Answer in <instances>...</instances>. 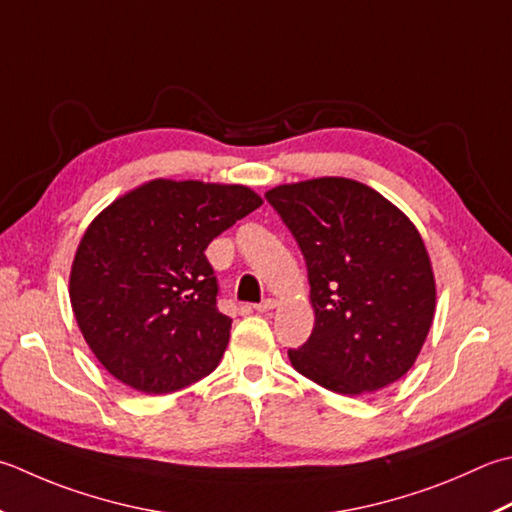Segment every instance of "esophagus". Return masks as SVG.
<instances>
[{
    "instance_id": "1",
    "label": "esophagus",
    "mask_w": 512,
    "mask_h": 512,
    "mask_svg": "<svg viewBox=\"0 0 512 512\" xmlns=\"http://www.w3.org/2000/svg\"><path fill=\"white\" fill-rule=\"evenodd\" d=\"M273 308H275V299H264V302L255 304L257 313H268V310H273Z\"/></svg>"
}]
</instances>
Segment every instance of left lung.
<instances>
[{
    "label": "left lung",
    "instance_id": "8db88e82",
    "mask_svg": "<svg viewBox=\"0 0 512 512\" xmlns=\"http://www.w3.org/2000/svg\"><path fill=\"white\" fill-rule=\"evenodd\" d=\"M308 268L315 326L290 364L339 395L404 377L435 317V277L415 224L377 190L346 177L266 193Z\"/></svg>",
    "mask_w": 512,
    "mask_h": 512
}]
</instances>
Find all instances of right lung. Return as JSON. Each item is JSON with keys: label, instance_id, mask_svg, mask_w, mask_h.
I'll return each instance as SVG.
<instances>
[{"label": "right lung", "instance_id": "1", "mask_svg": "<svg viewBox=\"0 0 512 512\" xmlns=\"http://www.w3.org/2000/svg\"><path fill=\"white\" fill-rule=\"evenodd\" d=\"M259 206L248 186L153 179L93 219L70 268V304L110 375L164 395L213 373L233 319L217 310L204 250Z\"/></svg>", "mask_w": 512, "mask_h": 512}]
</instances>
